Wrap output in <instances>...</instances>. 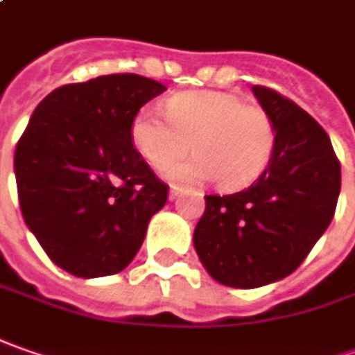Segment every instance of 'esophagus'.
<instances>
[{
    "instance_id": "obj_1",
    "label": "esophagus",
    "mask_w": 355,
    "mask_h": 355,
    "mask_svg": "<svg viewBox=\"0 0 355 355\" xmlns=\"http://www.w3.org/2000/svg\"><path fill=\"white\" fill-rule=\"evenodd\" d=\"M178 194H180V187H177V184H171V190H168V198H171V200H175Z\"/></svg>"
}]
</instances>
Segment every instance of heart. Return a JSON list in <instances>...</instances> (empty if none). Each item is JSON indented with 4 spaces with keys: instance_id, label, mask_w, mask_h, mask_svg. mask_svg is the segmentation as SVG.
I'll list each match as a JSON object with an SVG mask.
<instances>
[{
    "instance_id": "heart-1",
    "label": "heart",
    "mask_w": 355,
    "mask_h": 355,
    "mask_svg": "<svg viewBox=\"0 0 355 355\" xmlns=\"http://www.w3.org/2000/svg\"><path fill=\"white\" fill-rule=\"evenodd\" d=\"M165 115L143 107L131 121L129 137L137 153L177 182L216 180L226 190L251 184L269 165L275 151L273 119L236 94L194 90L171 96ZM197 155L178 166L171 162L188 153ZM170 164L171 166L168 167Z\"/></svg>"
}]
</instances>
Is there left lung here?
<instances>
[{"instance_id": "1", "label": "left lung", "mask_w": 355, "mask_h": 355, "mask_svg": "<svg viewBox=\"0 0 355 355\" xmlns=\"http://www.w3.org/2000/svg\"><path fill=\"white\" fill-rule=\"evenodd\" d=\"M273 119L275 151L251 187L206 196L194 248L226 287L255 288L291 275L330 226L340 161L320 123L271 88H251Z\"/></svg>"}]
</instances>
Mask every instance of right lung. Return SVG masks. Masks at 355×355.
I'll list each match as a JSON object with an SVG mask.
<instances>
[{
	"label": "right lung",
	"mask_w": 355,
	"mask_h": 355,
	"mask_svg": "<svg viewBox=\"0 0 355 355\" xmlns=\"http://www.w3.org/2000/svg\"><path fill=\"white\" fill-rule=\"evenodd\" d=\"M165 90L139 74H107L60 86L33 112L15 149L19 206L70 275L125 269L165 206L168 187L129 137L133 117Z\"/></svg>",
	"instance_id": "1"
}]
</instances>
